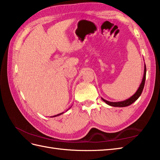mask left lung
<instances>
[{
	"instance_id": "8db88e82",
	"label": "left lung",
	"mask_w": 160,
	"mask_h": 160,
	"mask_svg": "<svg viewBox=\"0 0 160 160\" xmlns=\"http://www.w3.org/2000/svg\"><path fill=\"white\" fill-rule=\"evenodd\" d=\"M146 73H147V68H146V65H144V76H143V79H142V82L140 85V87L138 88V91L135 92V93L132 96L131 98H129L128 99L124 100V101H121V102H109L107 101L106 100L103 99L102 98V100L104 102H106L108 105L111 107H127L131 105L135 101H136L139 97L140 96V95L142 94V91H143L144 87V83H145V80H146Z\"/></svg>"
}]
</instances>
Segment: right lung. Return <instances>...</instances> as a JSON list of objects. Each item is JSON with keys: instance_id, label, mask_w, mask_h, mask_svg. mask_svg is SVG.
Instances as JSON below:
<instances>
[{"instance_id": "right-lung-1", "label": "right lung", "mask_w": 160, "mask_h": 160, "mask_svg": "<svg viewBox=\"0 0 160 160\" xmlns=\"http://www.w3.org/2000/svg\"><path fill=\"white\" fill-rule=\"evenodd\" d=\"M63 113H60V114H58V115H53V117H56V116H58V115H60L61 114H62Z\"/></svg>"}]
</instances>
